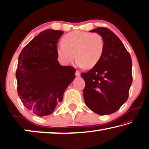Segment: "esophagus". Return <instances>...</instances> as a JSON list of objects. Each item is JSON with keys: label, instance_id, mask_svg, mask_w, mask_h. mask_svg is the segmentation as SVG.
<instances>
[{"label": "esophagus", "instance_id": "esophagus-1", "mask_svg": "<svg viewBox=\"0 0 149 149\" xmlns=\"http://www.w3.org/2000/svg\"><path fill=\"white\" fill-rule=\"evenodd\" d=\"M75 75H76L77 77H79L80 75V72L79 71V70H76V72H75Z\"/></svg>", "mask_w": 149, "mask_h": 149}]
</instances>
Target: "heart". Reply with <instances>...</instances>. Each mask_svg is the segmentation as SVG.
I'll list each match as a JSON object with an SVG mask.
<instances>
[{"mask_svg":"<svg viewBox=\"0 0 149 149\" xmlns=\"http://www.w3.org/2000/svg\"><path fill=\"white\" fill-rule=\"evenodd\" d=\"M104 48V40L100 34L74 31L63 37L57 53L63 65L70 64L76 57L78 65L91 69L100 61Z\"/></svg>","mask_w":149,"mask_h":149,"instance_id":"heart-1","label":"heart"}]
</instances>
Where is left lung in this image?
I'll use <instances>...</instances> for the list:
<instances>
[{
	"mask_svg": "<svg viewBox=\"0 0 149 149\" xmlns=\"http://www.w3.org/2000/svg\"><path fill=\"white\" fill-rule=\"evenodd\" d=\"M90 31L100 34L105 48L99 63L81 73L86 84L84 102L95 113L109 115L118 111L128 98L133 80L132 61L121 41L109 29L99 27Z\"/></svg>",
	"mask_w": 149,
	"mask_h": 149,
	"instance_id": "8db88e82",
	"label": "left lung"
}]
</instances>
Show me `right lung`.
I'll return each instance as SVG.
<instances>
[{
  "label": "right lung",
  "mask_w": 149,
  "mask_h": 149,
  "mask_svg": "<svg viewBox=\"0 0 149 149\" xmlns=\"http://www.w3.org/2000/svg\"><path fill=\"white\" fill-rule=\"evenodd\" d=\"M63 31L46 30L30 41L18 57L17 91L24 106L38 116H47L63 101L76 70L61 66L57 53Z\"/></svg>",
  "instance_id": "right-lung-1"
}]
</instances>
